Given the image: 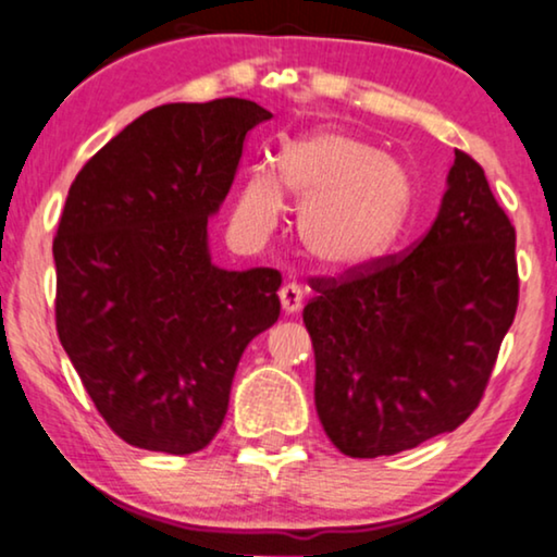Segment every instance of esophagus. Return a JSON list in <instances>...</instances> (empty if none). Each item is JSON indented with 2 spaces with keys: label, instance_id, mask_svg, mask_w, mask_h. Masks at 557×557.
Instances as JSON below:
<instances>
[{
  "label": "esophagus",
  "instance_id": "esophagus-1",
  "mask_svg": "<svg viewBox=\"0 0 557 557\" xmlns=\"http://www.w3.org/2000/svg\"><path fill=\"white\" fill-rule=\"evenodd\" d=\"M278 299H281V307H284L286 314H296V311L301 309L304 288H301L299 284H286V286H281Z\"/></svg>",
  "mask_w": 557,
  "mask_h": 557
}]
</instances>
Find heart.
I'll use <instances>...</instances> for the list:
<instances>
[{"label":"heart","mask_w":557,"mask_h":557,"mask_svg":"<svg viewBox=\"0 0 557 557\" xmlns=\"http://www.w3.org/2000/svg\"><path fill=\"white\" fill-rule=\"evenodd\" d=\"M284 202L299 210L304 253L319 269L360 271L387 253L406 225L413 187L406 170L352 134L319 128L281 147L276 180L250 170L235 200L243 238L276 231Z\"/></svg>","instance_id":"b5f03b06"}]
</instances>
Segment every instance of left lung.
<instances>
[{"label":"left lung","mask_w":557,"mask_h":557,"mask_svg":"<svg viewBox=\"0 0 557 557\" xmlns=\"http://www.w3.org/2000/svg\"><path fill=\"white\" fill-rule=\"evenodd\" d=\"M311 288L304 324L326 436L352 459L408 451L482 400L517 311L515 227L456 149L438 215L410 253Z\"/></svg>","instance_id":"1"}]
</instances>
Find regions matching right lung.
Returning a JSON list of instances; mask_svg holds the SVG:
<instances>
[{
    "instance_id": "right-lung-1",
    "label": "right lung",
    "mask_w": 557,
    "mask_h": 557,
    "mask_svg": "<svg viewBox=\"0 0 557 557\" xmlns=\"http://www.w3.org/2000/svg\"><path fill=\"white\" fill-rule=\"evenodd\" d=\"M269 119L246 98L157 106L67 189L52 240L58 337L126 444L208 446L243 349L278 319L281 273L218 269L208 246L246 134Z\"/></svg>"
}]
</instances>
